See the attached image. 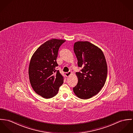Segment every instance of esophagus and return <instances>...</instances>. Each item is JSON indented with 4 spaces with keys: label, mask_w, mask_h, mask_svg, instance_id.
<instances>
[{
    "label": "esophagus",
    "mask_w": 133,
    "mask_h": 133,
    "mask_svg": "<svg viewBox=\"0 0 133 133\" xmlns=\"http://www.w3.org/2000/svg\"><path fill=\"white\" fill-rule=\"evenodd\" d=\"M71 74H72V72H71V71H69V72H66V73H65V75H66V76L67 77H69L70 75H71Z\"/></svg>",
    "instance_id": "esophagus-1"
}]
</instances>
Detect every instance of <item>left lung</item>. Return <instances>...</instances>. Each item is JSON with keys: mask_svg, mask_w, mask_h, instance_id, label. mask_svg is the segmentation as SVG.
<instances>
[{"mask_svg": "<svg viewBox=\"0 0 133 133\" xmlns=\"http://www.w3.org/2000/svg\"><path fill=\"white\" fill-rule=\"evenodd\" d=\"M74 52L77 65L82 68L76 72L78 83L74 88L79 98L87 99L96 95L103 88L107 76V64L102 50L88 41L74 43Z\"/></svg>", "mask_w": 133, "mask_h": 133, "instance_id": "obj_1", "label": "left lung"}]
</instances>
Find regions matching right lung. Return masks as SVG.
Returning a JSON list of instances; mask_svg holds the SVG:
<instances>
[{"instance_id":"1","label":"right lung","mask_w":133,"mask_h":133,"mask_svg":"<svg viewBox=\"0 0 133 133\" xmlns=\"http://www.w3.org/2000/svg\"><path fill=\"white\" fill-rule=\"evenodd\" d=\"M66 40L52 39L41 45L30 61L29 75L33 90L45 98L56 95L64 77L56 68L59 47Z\"/></svg>"}]
</instances>
